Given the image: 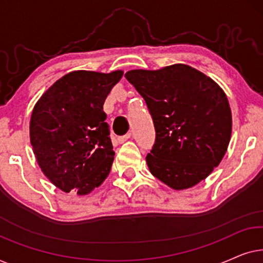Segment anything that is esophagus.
Segmentation results:
<instances>
[{
  "label": "esophagus",
  "instance_id": "obj_1",
  "mask_svg": "<svg viewBox=\"0 0 263 263\" xmlns=\"http://www.w3.org/2000/svg\"><path fill=\"white\" fill-rule=\"evenodd\" d=\"M128 139H130V134H125L123 136H120V138L117 139V141H118V143H124Z\"/></svg>",
  "mask_w": 263,
  "mask_h": 263
}]
</instances>
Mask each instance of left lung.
Masks as SVG:
<instances>
[{"mask_svg":"<svg viewBox=\"0 0 263 263\" xmlns=\"http://www.w3.org/2000/svg\"><path fill=\"white\" fill-rule=\"evenodd\" d=\"M124 77L145 99L156 129L146 157L151 174L175 190L206 178L231 139V109L224 91L186 64L129 70Z\"/></svg>","mask_w":263,"mask_h":263,"instance_id":"1","label":"left lung"}]
</instances>
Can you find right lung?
<instances>
[{
  "label": "right lung",
  "instance_id": "obj_1",
  "mask_svg": "<svg viewBox=\"0 0 263 263\" xmlns=\"http://www.w3.org/2000/svg\"><path fill=\"white\" fill-rule=\"evenodd\" d=\"M123 71L77 70L57 80L32 111L30 139L43 174L86 195L110 174L115 152L103 105Z\"/></svg>",
  "mask_w": 263,
  "mask_h": 263
}]
</instances>
